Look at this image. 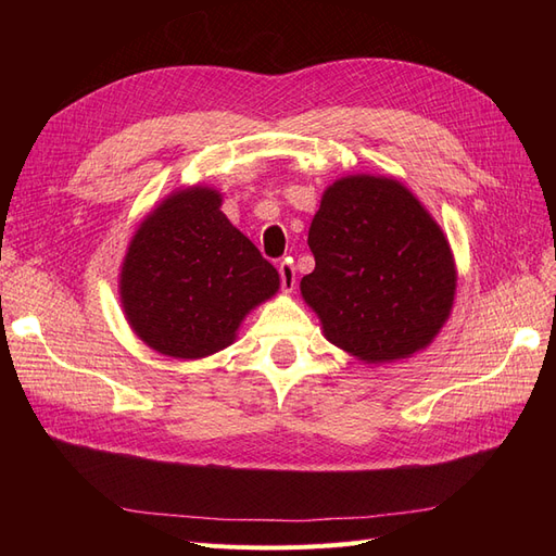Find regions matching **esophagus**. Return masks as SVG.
Here are the masks:
<instances>
[{"mask_svg":"<svg viewBox=\"0 0 556 556\" xmlns=\"http://www.w3.org/2000/svg\"><path fill=\"white\" fill-rule=\"evenodd\" d=\"M280 271V288L285 294H292L294 288H296V274H294V266L290 262H282L278 266Z\"/></svg>","mask_w":556,"mask_h":556,"instance_id":"34e87169","label":"esophagus"}]
</instances>
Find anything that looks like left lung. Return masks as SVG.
<instances>
[{
    "instance_id": "1",
    "label": "left lung",
    "mask_w": 556,
    "mask_h": 556,
    "mask_svg": "<svg viewBox=\"0 0 556 556\" xmlns=\"http://www.w3.org/2000/svg\"><path fill=\"white\" fill-rule=\"evenodd\" d=\"M315 271L301 278L329 343L364 364L413 357L441 333L457 264L441 225L392 176L333 180L308 229Z\"/></svg>"
}]
</instances>
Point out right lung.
Returning <instances> with one entry per match:
<instances>
[{"instance_id":"add662e5","label":"right lung","mask_w":556,"mask_h":556,"mask_svg":"<svg viewBox=\"0 0 556 556\" xmlns=\"http://www.w3.org/2000/svg\"><path fill=\"white\" fill-rule=\"evenodd\" d=\"M208 185L178 188L150 211L117 280L131 331L172 359H201L237 341L245 315L280 290V276L220 211Z\"/></svg>"}]
</instances>
